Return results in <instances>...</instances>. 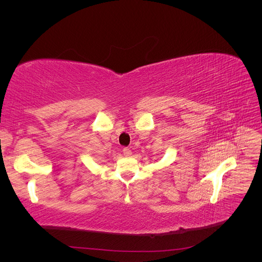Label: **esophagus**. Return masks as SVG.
Returning a JSON list of instances; mask_svg holds the SVG:
<instances>
[{
  "label": "esophagus",
  "instance_id": "obj_1",
  "mask_svg": "<svg viewBox=\"0 0 262 262\" xmlns=\"http://www.w3.org/2000/svg\"><path fill=\"white\" fill-rule=\"evenodd\" d=\"M122 152L125 156H130L132 154V150L129 148V147H123L122 148Z\"/></svg>",
  "mask_w": 262,
  "mask_h": 262
}]
</instances>
